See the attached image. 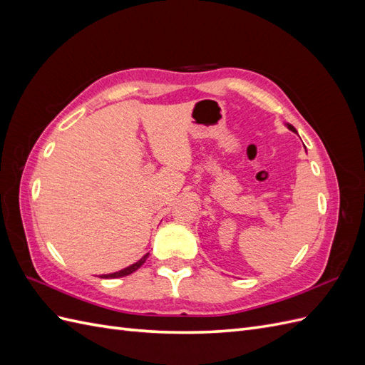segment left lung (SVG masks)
I'll use <instances>...</instances> for the list:
<instances>
[{
    "label": "left lung",
    "mask_w": 365,
    "mask_h": 365,
    "mask_svg": "<svg viewBox=\"0 0 365 365\" xmlns=\"http://www.w3.org/2000/svg\"><path fill=\"white\" fill-rule=\"evenodd\" d=\"M286 126H288V129L289 130H292V132H295V134H297V129L292 126V125H289V123H286Z\"/></svg>",
    "instance_id": "obj_1"
}]
</instances>
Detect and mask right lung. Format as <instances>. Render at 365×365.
<instances>
[{
    "mask_svg": "<svg viewBox=\"0 0 365 365\" xmlns=\"http://www.w3.org/2000/svg\"><path fill=\"white\" fill-rule=\"evenodd\" d=\"M148 257H149V252L145 254V256H143L138 262L132 263L130 267H128V268H125V269H120V271L113 272V274H103V275H101V279H118V277H125V275H129V274H132V272H135V271L141 267V264L146 262Z\"/></svg>",
    "mask_w": 365,
    "mask_h": 365,
    "instance_id": "add662e5",
    "label": "right lung"
}]
</instances>
